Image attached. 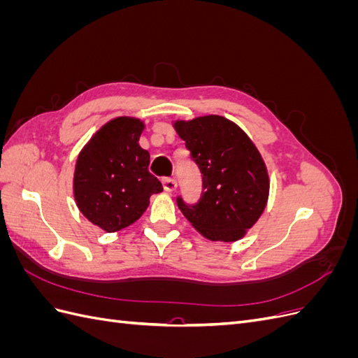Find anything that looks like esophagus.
Segmentation results:
<instances>
[{"instance_id": "1", "label": "esophagus", "mask_w": 358, "mask_h": 358, "mask_svg": "<svg viewBox=\"0 0 358 358\" xmlns=\"http://www.w3.org/2000/svg\"><path fill=\"white\" fill-rule=\"evenodd\" d=\"M162 187H164V189L167 192H173L178 188V182L171 178H166V179H162Z\"/></svg>"}]
</instances>
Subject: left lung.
Instances as JSON below:
<instances>
[{
	"mask_svg": "<svg viewBox=\"0 0 358 358\" xmlns=\"http://www.w3.org/2000/svg\"><path fill=\"white\" fill-rule=\"evenodd\" d=\"M203 175L197 204L178 199L183 216L212 242H236L263 215L270 191L266 162L243 129L220 115L173 122Z\"/></svg>",
	"mask_w": 358,
	"mask_h": 358,
	"instance_id": "obj_1",
	"label": "left lung"
}]
</instances>
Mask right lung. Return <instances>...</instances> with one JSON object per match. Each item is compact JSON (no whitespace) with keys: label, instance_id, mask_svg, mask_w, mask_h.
Returning <instances> with one entry per match:
<instances>
[{"label":"right lung","instance_id":"obj_1","mask_svg":"<svg viewBox=\"0 0 358 358\" xmlns=\"http://www.w3.org/2000/svg\"><path fill=\"white\" fill-rule=\"evenodd\" d=\"M145 122L117 116L92 134L76 159L73 196L86 220L106 233L134 224L161 182L149 173L150 155L140 148Z\"/></svg>","mask_w":358,"mask_h":358}]
</instances>
